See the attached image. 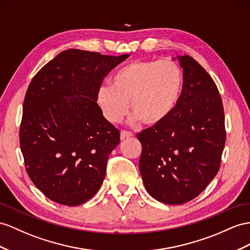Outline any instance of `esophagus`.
<instances>
[{"instance_id":"1","label":"esophagus","mask_w":250,"mask_h":250,"mask_svg":"<svg viewBox=\"0 0 250 250\" xmlns=\"http://www.w3.org/2000/svg\"><path fill=\"white\" fill-rule=\"evenodd\" d=\"M133 136V133L130 132V131H125V130H123L120 132V139L124 140V139H126L129 137H132Z\"/></svg>"}]
</instances>
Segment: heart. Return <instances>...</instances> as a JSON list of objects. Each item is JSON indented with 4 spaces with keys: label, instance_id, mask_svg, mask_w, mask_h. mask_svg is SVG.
I'll use <instances>...</instances> for the list:
<instances>
[{
    "label": "heart",
    "instance_id": "obj_1",
    "mask_svg": "<svg viewBox=\"0 0 250 250\" xmlns=\"http://www.w3.org/2000/svg\"><path fill=\"white\" fill-rule=\"evenodd\" d=\"M183 74L170 60H137L126 64L114 75L111 85H102L98 104L105 118L118 123L129 111L133 121L145 125L161 123L173 112L181 97Z\"/></svg>",
    "mask_w": 250,
    "mask_h": 250
}]
</instances>
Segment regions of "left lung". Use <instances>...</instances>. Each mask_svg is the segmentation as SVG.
Returning a JSON list of instances; mask_svg holds the SVG:
<instances>
[{"label":"left lung","mask_w":250,"mask_h":250,"mask_svg":"<svg viewBox=\"0 0 250 250\" xmlns=\"http://www.w3.org/2000/svg\"><path fill=\"white\" fill-rule=\"evenodd\" d=\"M183 89L178 104L161 123L143 130L139 170L155 200L182 205L206 189L221 166L226 142L222 98L214 81L192 57H178Z\"/></svg>","instance_id":"1"}]
</instances>
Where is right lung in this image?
<instances>
[{
    "label": "right lung",
    "mask_w": 250,
    "mask_h": 250,
    "mask_svg": "<svg viewBox=\"0 0 250 250\" xmlns=\"http://www.w3.org/2000/svg\"><path fill=\"white\" fill-rule=\"evenodd\" d=\"M129 56L67 49L29 83L20 146L28 176L49 200L77 206L99 190L120 133L102 115L97 94L104 77Z\"/></svg>",
    "instance_id": "1"
}]
</instances>
